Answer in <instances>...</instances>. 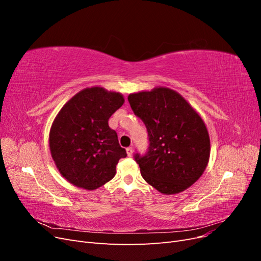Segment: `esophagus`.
<instances>
[{
	"instance_id": "esophagus-1",
	"label": "esophagus",
	"mask_w": 261,
	"mask_h": 261,
	"mask_svg": "<svg viewBox=\"0 0 261 261\" xmlns=\"http://www.w3.org/2000/svg\"><path fill=\"white\" fill-rule=\"evenodd\" d=\"M133 152H134V149H133V147L126 148V153H127V155H128V156H132V155H133Z\"/></svg>"
}]
</instances>
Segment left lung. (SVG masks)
<instances>
[{"mask_svg":"<svg viewBox=\"0 0 261 261\" xmlns=\"http://www.w3.org/2000/svg\"><path fill=\"white\" fill-rule=\"evenodd\" d=\"M128 101L145 123L150 141L146 155L135 154L141 176L164 195L184 192L209 162L210 137L201 116L168 87L130 93Z\"/></svg>","mask_w":261,"mask_h":261,"instance_id":"1","label":"left lung"}]
</instances>
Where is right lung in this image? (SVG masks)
Listing matches in <instances>:
<instances>
[{"label": "right lung", "instance_id": "1", "mask_svg": "<svg viewBox=\"0 0 261 261\" xmlns=\"http://www.w3.org/2000/svg\"><path fill=\"white\" fill-rule=\"evenodd\" d=\"M121 92L99 86L70 98L52 123L49 146L61 175L76 187L93 191L111 180L126 151L109 118L124 105Z\"/></svg>", "mask_w": 261, "mask_h": 261}]
</instances>
